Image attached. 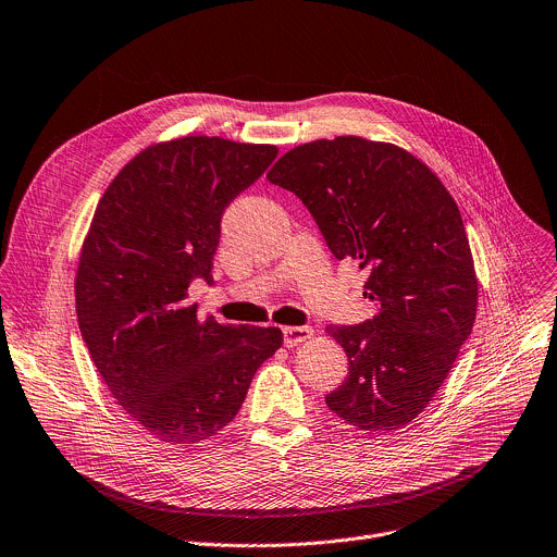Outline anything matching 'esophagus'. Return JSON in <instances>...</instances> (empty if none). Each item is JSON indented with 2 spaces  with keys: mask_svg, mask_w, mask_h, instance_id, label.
<instances>
[{
  "mask_svg": "<svg viewBox=\"0 0 557 557\" xmlns=\"http://www.w3.org/2000/svg\"><path fill=\"white\" fill-rule=\"evenodd\" d=\"M284 334V345L286 347H295L304 341H308L312 336V327L310 325H293V327H282Z\"/></svg>",
  "mask_w": 557,
  "mask_h": 557,
  "instance_id": "esophagus-1",
  "label": "esophagus"
}]
</instances>
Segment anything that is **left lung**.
Instances as JSON below:
<instances>
[{"label": "left lung", "instance_id": "1", "mask_svg": "<svg viewBox=\"0 0 557 557\" xmlns=\"http://www.w3.org/2000/svg\"><path fill=\"white\" fill-rule=\"evenodd\" d=\"M267 178L308 208L336 260L369 271L362 295L376 314L327 325L349 372L325 405L360 431L403 429L440 392L476 317L455 199L411 152L354 135L301 144Z\"/></svg>", "mask_w": 557, "mask_h": 557}]
</instances>
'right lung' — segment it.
<instances>
[{
  "instance_id": "obj_1",
  "label": "right lung",
  "mask_w": 557,
  "mask_h": 557,
  "mask_svg": "<svg viewBox=\"0 0 557 557\" xmlns=\"http://www.w3.org/2000/svg\"><path fill=\"white\" fill-rule=\"evenodd\" d=\"M277 157L269 144L190 135L131 159L102 195L76 273L78 327L117 405L165 444L227 426L280 327L199 321L185 304L212 260L230 203Z\"/></svg>"
}]
</instances>
